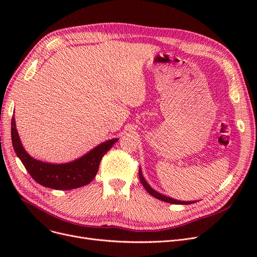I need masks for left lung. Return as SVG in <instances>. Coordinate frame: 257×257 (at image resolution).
Listing matches in <instances>:
<instances>
[{"label":"left lung","mask_w":257,"mask_h":257,"mask_svg":"<svg viewBox=\"0 0 257 257\" xmlns=\"http://www.w3.org/2000/svg\"><path fill=\"white\" fill-rule=\"evenodd\" d=\"M140 175V180H141V182H142V184L144 185V187L146 188V191L149 193L150 195H152L153 197H155V198H157V199H159V200H161V201H165V202H168V203H172V204H191V203H195V202H185V201H178V200H174V199H172V198H169V197H166V196H164V195H161V194H159V193H157V192H155L153 188L148 184L147 182H146V180L144 179V177H143V174H142V172H141V170H140V173H139Z\"/></svg>","instance_id":"obj_1"}]
</instances>
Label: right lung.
I'll return each instance as SVG.
<instances>
[{"mask_svg": "<svg viewBox=\"0 0 257 257\" xmlns=\"http://www.w3.org/2000/svg\"><path fill=\"white\" fill-rule=\"evenodd\" d=\"M11 141L13 149L31 177L43 186L61 191L73 190L88 184L97 175L102 157L117 142L116 139L107 141L70 164H46L32 158L25 151L13 116L11 119Z\"/></svg>", "mask_w": 257, "mask_h": 257, "instance_id": "1", "label": "right lung"}]
</instances>
